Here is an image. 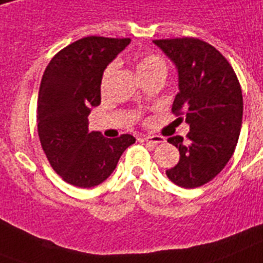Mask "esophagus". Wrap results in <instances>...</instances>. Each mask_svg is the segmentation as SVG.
Returning <instances> with one entry per match:
<instances>
[{
    "label": "esophagus",
    "instance_id": "34e87169",
    "mask_svg": "<svg viewBox=\"0 0 263 263\" xmlns=\"http://www.w3.org/2000/svg\"><path fill=\"white\" fill-rule=\"evenodd\" d=\"M143 140L146 143H151L154 146H158V144H162V143H165V138H162L159 135H147L143 136Z\"/></svg>",
    "mask_w": 263,
    "mask_h": 263
}]
</instances>
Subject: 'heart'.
<instances>
[{
    "instance_id": "heart-1",
    "label": "heart",
    "mask_w": 263,
    "mask_h": 263,
    "mask_svg": "<svg viewBox=\"0 0 263 263\" xmlns=\"http://www.w3.org/2000/svg\"><path fill=\"white\" fill-rule=\"evenodd\" d=\"M116 70V63L112 62L106 66L104 72H102V83H105L109 80L113 71ZM136 71H138L139 77L144 80L147 77L157 76H166L167 71V63L161 55L154 54V52H146V54H140L136 58Z\"/></svg>"
}]
</instances>
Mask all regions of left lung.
Masks as SVG:
<instances>
[{
	"mask_svg": "<svg viewBox=\"0 0 263 263\" xmlns=\"http://www.w3.org/2000/svg\"><path fill=\"white\" fill-rule=\"evenodd\" d=\"M178 69L180 91L172 112L191 127L186 138L167 142L180 161L166 170L168 180L186 189L205 185L227 165L235 151L243 116L242 87L228 61L197 37L154 40Z\"/></svg>",
	"mask_w": 263,
	"mask_h": 263,
	"instance_id": "1",
	"label": "left lung"
}]
</instances>
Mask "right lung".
Here are the masks:
<instances>
[{
    "label": "right lung",
    "instance_id": "right-lung-1",
    "mask_svg": "<svg viewBox=\"0 0 263 263\" xmlns=\"http://www.w3.org/2000/svg\"><path fill=\"white\" fill-rule=\"evenodd\" d=\"M131 39L87 36L54 55L43 74L37 97V134L43 151L62 180L93 187L116 168L136 139H106L89 132L87 116L101 102L102 72Z\"/></svg>",
    "mask_w": 263,
    "mask_h": 263
}]
</instances>
